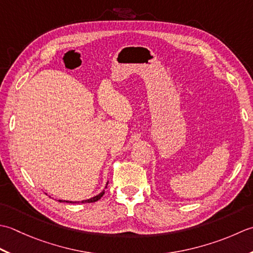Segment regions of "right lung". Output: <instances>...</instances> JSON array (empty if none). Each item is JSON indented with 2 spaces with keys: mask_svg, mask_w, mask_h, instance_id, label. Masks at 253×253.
<instances>
[{
  "mask_svg": "<svg viewBox=\"0 0 253 253\" xmlns=\"http://www.w3.org/2000/svg\"><path fill=\"white\" fill-rule=\"evenodd\" d=\"M107 188V187H106ZM105 194V191H102L101 193H99L98 195H96V197H94V198H91V199H88V200H84V201H82V203H94V202H96V201H98L99 199H101V197L102 195ZM59 202H63V201H61V200H59ZM64 202H66V203H74V202H72V201H64ZM76 203V202H75Z\"/></svg>",
  "mask_w": 253,
  "mask_h": 253,
  "instance_id": "add662e5",
  "label": "right lung"
}]
</instances>
